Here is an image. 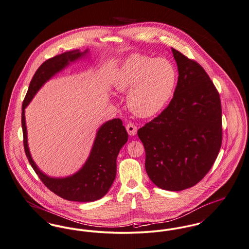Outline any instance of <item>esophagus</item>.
Listing matches in <instances>:
<instances>
[{
  "mask_svg": "<svg viewBox=\"0 0 249 249\" xmlns=\"http://www.w3.org/2000/svg\"><path fill=\"white\" fill-rule=\"evenodd\" d=\"M126 130H127V132H128L130 136H134V135L137 134V127H136V125L134 124H131V123L126 124Z\"/></svg>",
  "mask_w": 249,
  "mask_h": 249,
  "instance_id": "esophagus-1",
  "label": "esophagus"
}]
</instances>
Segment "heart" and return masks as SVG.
Returning a JSON list of instances; mask_svg holds the SVG:
<instances>
[{
  "mask_svg": "<svg viewBox=\"0 0 249 249\" xmlns=\"http://www.w3.org/2000/svg\"><path fill=\"white\" fill-rule=\"evenodd\" d=\"M178 80L176 68L163 57L131 54L112 77L113 88L125 93L127 107L136 115L150 118L159 114L172 99Z\"/></svg>",
  "mask_w": 249,
  "mask_h": 249,
  "instance_id": "heart-1",
  "label": "heart"
}]
</instances>
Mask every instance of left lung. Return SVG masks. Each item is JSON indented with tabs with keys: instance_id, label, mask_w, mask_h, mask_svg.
Returning a JSON list of instances; mask_svg holds the SVG:
<instances>
[{
	"instance_id": "8db88e82",
	"label": "left lung",
	"mask_w": 249,
	"mask_h": 249,
	"mask_svg": "<svg viewBox=\"0 0 249 249\" xmlns=\"http://www.w3.org/2000/svg\"><path fill=\"white\" fill-rule=\"evenodd\" d=\"M172 53L178 70L174 97L138 136L151 181L178 192L197 184L213 165L222 143V109L205 70L180 52Z\"/></svg>"
}]
</instances>
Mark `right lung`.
<instances>
[{"label":"right lung","instance_id":"right-lung-1","mask_svg":"<svg viewBox=\"0 0 249 249\" xmlns=\"http://www.w3.org/2000/svg\"><path fill=\"white\" fill-rule=\"evenodd\" d=\"M89 56V48L84 52L72 50L55 55L42 63L36 70L22 103L21 126L23 145L26 157L43 184L56 196L69 201L92 202L105 196L116 178V160L121 148L126 143L128 134L121 119H112L104 123L96 136L83 166L71 176L53 178L44 174L32 159L27 138L25 108L41 87L71 63Z\"/></svg>","mask_w":249,"mask_h":249}]
</instances>
